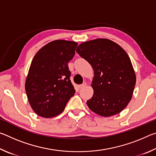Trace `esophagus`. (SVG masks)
Returning a JSON list of instances; mask_svg holds the SVG:
<instances>
[{
	"label": "esophagus",
	"mask_w": 156,
	"mask_h": 156,
	"mask_svg": "<svg viewBox=\"0 0 156 156\" xmlns=\"http://www.w3.org/2000/svg\"><path fill=\"white\" fill-rule=\"evenodd\" d=\"M86 86H87V83H83V84H80V85H79L78 87H79V88H80V89H83V88H84V87H85Z\"/></svg>",
	"instance_id": "1"
}]
</instances>
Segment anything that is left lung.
Segmentation results:
<instances>
[{
	"label": "left lung",
	"mask_w": 156,
	"mask_h": 156,
	"mask_svg": "<svg viewBox=\"0 0 156 156\" xmlns=\"http://www.w3.org/2000/svg\"><path fill=\"white\" fill-rule=\"evenodd\" d=\"M76 52L91 65L94 94L87 105L96 114L110 117L120 113L132 98L135 71L126 52L107 38L83 42Z\"/></svg>",
	"instance_id": "8db88e82"
}]
</instances>
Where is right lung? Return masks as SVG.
Returning a JSON list of instances; mask_svg holds the SVG:
<instances>
[{
	"label": "right lung",
	"mask_w": 156,
	"mask_h": 156,
	"mask_svg": "<svg viewBox=\"0 0 156 156\" xmlns=\"http://www.w3.org/2000/svg\"><path fill=\"white\" fill-rule=\"evenodd\" d=\"M78 43L56 40L43 46L31 61L25 80V91L31 109L45 118L64 111L75 94L68 62L73 59Z\"/></svg>",
	"instance_id": "right-lung-1"
}]
</instances>
